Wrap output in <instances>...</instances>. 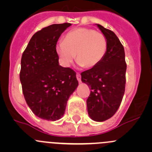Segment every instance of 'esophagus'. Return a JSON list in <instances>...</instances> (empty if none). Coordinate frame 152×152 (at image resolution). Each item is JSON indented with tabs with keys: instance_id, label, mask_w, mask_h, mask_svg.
<instances>
[{
	"instance_id": "1",
	"label": "esophagus",
	"mask_w": 152,
	"mask_h": 152,
	"mask_svg": "<svg viewBox=\"0 0 152 152\" xmlns=\"http://www.w3.org/2000/svg\"><path fill=\"white\" fill-rule=\"evenodd\" d=\"M76 78H77V80L79 81V82H81V81H82V79H81V74L79 73H76Z\"/></svg>"
}]
</instances>
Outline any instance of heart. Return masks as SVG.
I'll return each instance as SVG.
<instances>
[{
	"mask_svg": "<svg viewBox=\"0 0 152 152\" xmlns=\"http://www.w3.org/2000/svg\"><path fill=\"white\" fill-rule=\"evenodd\" d=\"M107 39L101 32L90 28H76L64 36L63 42L56 44V52L62 65L70 66L74 60L85 68L97 66L105 56Z\"/></svg>",
	"mask_w": 152,
	"mask_h": 152,
	"instance_id": "heart-1",
	"label": "heart"
}]
</instances>
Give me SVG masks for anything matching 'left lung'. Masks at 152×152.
I'll use <instances>...</instances> for the list:
<instances>
[{
	"label": "left lung",
	"mask_w": 152,
	"mask_h": 152,
	"mask_svg": "<svg viewBox=\"0 0 152 152\" xmlns=\"http://www.w3.org/2000/svg\"><path fill=\"white\" fill-rule=\"evenodd\" d=\"M107 39V50L102 62L81 73L82 81L90 87L87 112L95 121H104L115 115L125 92V52L115 34L97 24Z\"/></svg>",
	"instance_id": "left-lung-1"
}]
</instances>
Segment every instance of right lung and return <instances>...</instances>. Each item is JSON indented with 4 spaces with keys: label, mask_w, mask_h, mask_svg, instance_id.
Wrapping results in <instances>:
<instances>
[{
    "label": "right lung",
    "mask_w": 152,
    "mask_h": 152,
    "mask_svg": "<svg viewBox=\"0 0 152 152\" xmlns=\"http://www.w3.org/2000/svg\"><path fill=\"white\" fill-rule=\"evenodd\" d=\"M71 24H53L31 38L21 58L20 79L23 93L31 111L40 118L62 117L70 95L78 87L76 72L59 65L56 42Z\"/></svg>",
    "instance_id": "right-lung-1"
}]
</instances>
